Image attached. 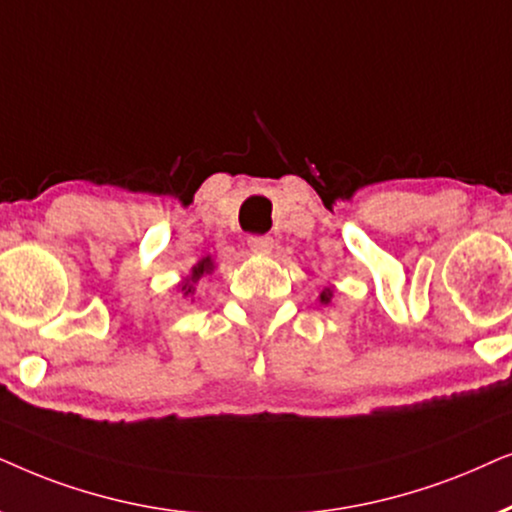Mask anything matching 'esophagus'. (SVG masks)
Returning <instances> with one entry per match:
<instances>
[{
    "instance_id": "1",
    "label": "esophagus",
    "mask_w": 512,
    "mask_h": 512,
    "mask_svg": "<svg viewBox=\"0 0 512 512\" xmlns=\"http://www.w3.org/2000/svg\"><path fill=\"white\" fill-rule=\"evenodd\" d=\"M248 245H250V250H255V252H269L271 248H274V238L267 234L264 236L257 234V236L248 238Z\"/></svg>"
}]
</instances>
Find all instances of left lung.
I'll use <instances>...</instances> for the list:
<instances>
[{"instance_id": "obj_1", "label": "left lung", "mask_w": 512, "mask_h": 512, "mask_svg": "<svg viewBox=\"0 0 512 512\" xmlns=\"http://www.w3.org/2000/svg\"><path fill=\"white\" fill-rule=\"evenodd\" d=\"M320 299H323V302H325V299H327V295H325V292H323V295H320Z\"/></svg>"}]
</instances>
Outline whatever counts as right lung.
Returning <instances> with one entry per match:
<instances>
[{"label":"right lung","instance_id":"obj_1","mask_svg":"<svg viewBox=\"0 0 512 512\" xmlns=\"http://www.w3.org/2000/svg\"><path fill=\"white\" fill-rule=\"evenodd\" d=\"M210 271H213V262H210V257H206V260H201L199 264H196V267L192 269V276L182 283V292H185V295H194L196 281H199L203 274H210Z\"/></svg>","mask_w":512,"mask_h":512}]
</instances>
